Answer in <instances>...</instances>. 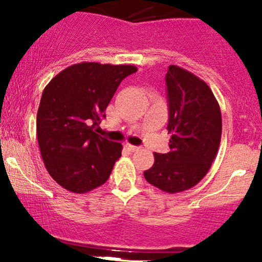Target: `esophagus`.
<instances>
[{"label": "esophagus", "instance_id": "34e87169", "mask_svg": "<svg viewBox=\"0 0 262 262\" xmlns=\"http://www.w3.org/2000/svg\"><path fill=\"white\" fill-rule=\"evenodd\" d=\"M126 148H127L128 151H130V152H136V151H140V147H139V146L127 145V146H126Z\"/></svg>", "mask_w": 262, "mask_h": 262}]
</instances>
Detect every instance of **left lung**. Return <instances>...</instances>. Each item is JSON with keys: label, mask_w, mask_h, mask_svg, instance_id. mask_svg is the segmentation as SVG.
Segmentation results:
<instances>
[{"label": "left lung", "mask_w": 262, "mask_h": 262, "mask_svg": "<svg viewBox=\"0 0 262 262\" xmlns=\"http://www.w3.org/2000/svg\"><path fill=\"white\" fill-rule=\"evenodd\" d=\"M166 84L169 152H155L154 166L143 176L173 194L194 187L210 169L222 139V113L208 84L183 68L169 66Z\"/></svg>", "instance_id": "obj_1"}]
</instances>
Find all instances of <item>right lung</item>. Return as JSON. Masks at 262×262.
Listing matches in <instances>:
<instances>
[{
  "mask_svg": "<svg viewBox=\"0 0 262 262\" xmlns=\"http://www.w3.org/2000/svg\"><path fill=\"white\" fill-rule=\"evenodd\" d=\"M135 66L83 61L61 70L44 88L37 113V137L44 166L73 193L104 184L121 157L122 145L96 134L108 102Z\"/></svg>",
  "mask_w": 262,
  "mask_h": 262,
  "instance_id": "right-lung-1",
  "label": "right lung"
}]
</instances>
